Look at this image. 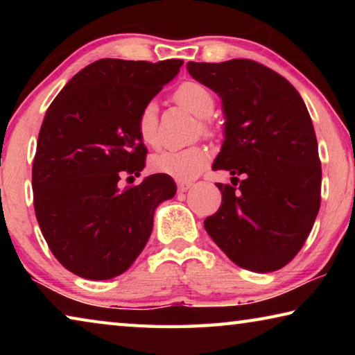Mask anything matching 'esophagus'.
<instances>
[{"label":"esophagus","instance_id":"34e87169","mask_svg":"<svg viewBox=\"0 0 355 355\" xmlns=\"http://www.w3.org/2000/svg\"><path fill=\"white\" fill-rule=\"evenodd\" d=\"M192 182H178V192H186L192 188Z\"/></svg>","mask_w":355,"mask_h":355}]
</instances>
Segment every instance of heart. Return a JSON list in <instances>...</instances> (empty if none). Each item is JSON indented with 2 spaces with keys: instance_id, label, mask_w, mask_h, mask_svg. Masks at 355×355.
Masks as SVG:
<instances>
[{
  "instance_id": "b5f03b06",
  "label": "heart",
  "mask_w": 355,
  "mask_h": 355,
  "mask_svg": "<svg viewBox=\"0 0 355 355\" xmlns=\"http://www.w3.org/2000/svg\"><path fill=\"white\" fill-rule=\"evenodd\" d=\"M172 98L196 117L200 119V131L203 136H213L214 130L208 117L214 112L216 100L207 86L197 81H184L175 89ZM136 131L139 139L147 147H156L158 136V106L155 101H147L136 117ZM209 155L203 147L191 146L178 150H163L152 156L153 171L164 173L175 180L188 182L194 180L208 166Z\"/></svg>"
}]
</instances>
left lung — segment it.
<instances>
[{"label":"left lung","mask_w":355,"mask_h":355,"mask_svg":"<svg viewBox=\"0 0 355 355\" xmlns=\"http://www.w3.org/2000/svg\"><path fill=\"white\" fill-rule=\"evenodd\" d=\"M186 69L219 95L227 119L213 169L233 178L218 183L222 203L203 222L205 230L238 266L277 271L302 249L321 205V161L307 106L290 81L252 59Z\"/></svg>","instance_id":"8db88e82"}]
</instances>
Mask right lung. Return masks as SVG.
<instances>
[{
  "mask_svg": "<svg viewBox=\"0 0 355 355\" xmlns=\"http://www.w3.org/2000/svg\"><path fill=\"white\" fill-rule=\"evenodd\" d=\"M182 65L100 59L46 110L33 163L34 211L48 248L70 272L107 280L127 271L146 248L156 207L175 196L164 173L125 189L117 183L146 166L137 112Z\"/></svg>",
  "mask_w": 355,
  "mask_h": 355,
  "instance_id": "add662e5",
  "label": "right lung"
}]
</instances>
